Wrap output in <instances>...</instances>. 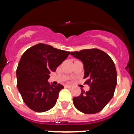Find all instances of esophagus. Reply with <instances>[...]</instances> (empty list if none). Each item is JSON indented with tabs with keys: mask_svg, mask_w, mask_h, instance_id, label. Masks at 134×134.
<instances>
[{
	"mask_svg": "<svg viewBox=\"0 0 134 134\" xmlns=\"http://www.w3.org/2000/svg\"><path fill=\"white\" fill-rule=\"evenodd\" d=\"M65 88H71V86H68V85H65Z\"/></svg>",
	"mask_w": 134,
	"mask_h": 134,
	"instance_id": "34e87169",
	"label": "esophagus"
}]
</instances>
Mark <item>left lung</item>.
Wrapping results in <instances>:
<instances>
[{
    "mask_svg": "<svg viewBox=\"0 0 134 134\" xmlns=\"http://www.w3.org/2000/svg\"><path fill=\"white\" fill-rule=\"evenodd\" d=\"M83 64L84 79L89 91L83 90L73 98L74 105L86 114L100 112L110 102L117 85V72L113 61L107 53L97 48L70 52Z\"/></svg>",
    "mask_w": 134,
    "mask_h": 134,
    "instance_id": "obj_1",
    "label": "left lung"
}]
</instances>
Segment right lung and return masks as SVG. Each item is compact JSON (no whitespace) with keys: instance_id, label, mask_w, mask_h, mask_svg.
Masks as SVG:
<instances>
[{"instance_id":"add662e5","label":"right lung","mask_w":134,"mask_h":134,"mask_svg":"<svg viewBox=\"0 0 134 134\" xmlns=\"http://www.w3.org/2000/svg\"><path fill=\"white\" fill-rule=\"evenodd\" d=\"M70 52L37 44L24 52L17 69V88L28 107L35 112L50 110L56 104L59 92L64 88L58 83H49V74L67 58Z\"/></svg>"}]
</instances>
